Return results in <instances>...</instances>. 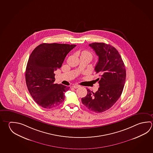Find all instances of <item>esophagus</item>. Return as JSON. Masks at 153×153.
<instances>
[{
    "label": "esophagus",
    "instance_id": "34e87169",
    "mask_svg": "<svg viewBox=\"0 0 153 153\" xmlns=\"http://www.w3.org/2000/svg\"><path fill=\"white\" fill-rule=\"evenodd\" d=\"M72 87L73 88H77L80 87V85H73Z\"/></svg>",
    "mask_w": 153,
    "mask_h": 153
}]
</instances>
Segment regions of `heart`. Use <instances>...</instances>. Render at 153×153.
<instances>
[{
    "mask_svg": "<svg viewBox=\"0 0 153 153\" xmlns=\"http://www.w3.org/2000/svg\"><path fill=\"white\" fill-rule=\"evenodd\" d=\"M82 54L86 55V56H91V57H92V54H91V53L89 52H88V51H85V52H83V53H82Z\"/></svg>",
    "mask_w": 153,
    "mask_h": 153,
    "instance_id": "1",
    "label": "heart"
}]
</instances>
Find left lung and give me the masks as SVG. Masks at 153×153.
<instances>
[{
    "label": "left lung",
    "mask_w": 153,
    "mask_h": 153,
    "mask_svg": "<svg viewBox=\"0 0 153 153\" xmlns=\"http://www.w3.org/2000/svg\"><path fill=\"white\" fill-rule=\"evenodd\" d=\"M99 56L95 71L99 76L96 80L99 88L93 93L87 89V94L81 101L90 111L102 113L113 106L122 94L125 83V66L115 47L103 42L89 45Z\"/></svg>",
    "instance_id": "obj_1"
}]
</instances>
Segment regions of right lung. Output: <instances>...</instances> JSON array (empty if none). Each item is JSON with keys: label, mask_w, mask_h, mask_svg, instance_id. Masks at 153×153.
<instances>
[{"label": "right lung", "mask_w": 153, "mask_h": 153, "mask_svg": "<svg viewBox=\"0 0 153 153\" xmlns=\"http://www.w3.org/2000/svg\"><path fill=\"white\" fill-rule=\"evenodd\" d=\"M75 45L57 43L39 45L28 60L25 72L28 90L34 100L44 108L59 106L70 87L54 83V71L62 66L67 54Z\"/></svg>", "instance_id": "add662e5"}]
</instances>
